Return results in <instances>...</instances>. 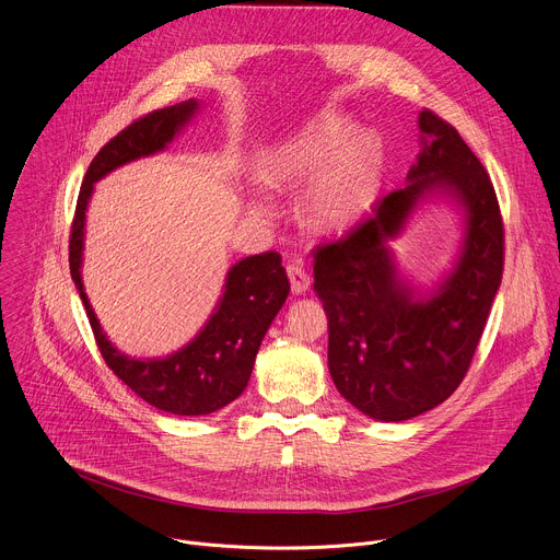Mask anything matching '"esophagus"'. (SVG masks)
I'll list each match as a JSON object with an SVG mask.
<instances>
[{"instance_id":"esophagus-1","label":"esophagus","mask_w":560,"mask_h":560,"mask_svg":"<svg viewBox=\"0 0 560 560\" xmlns=\"http://www.w3.org/2000/svg\"><path fill=\"white\" fill-rule=\"evenodd\" d=\"M287 276H289V282H291V291L295 295H304L308 289H311V278L308 273L304 271V267L300 265H289L287 267Z\"/></svg>"}]
</instances>
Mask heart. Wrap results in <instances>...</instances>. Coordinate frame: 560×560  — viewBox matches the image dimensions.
Segmentation results:
<instances>
[{"mask_svg":"<svg viewBox=\"0 0 560 560\" xmlns=\"http://www.w3.org/2000/svg\"><path fill=\"white\" fill-rule=\"evenodd\" d=\"M383 166V144L374 129L324 116L269 147L258 164L262 186L295 190L304 183L298 214L313 234H341L372 208ZM265 212L260 197L249 201Z\"/></svg>","mask_w":560,"mask_h":560,"instance_id":"heart-1","label":"heart"}]
</instances>
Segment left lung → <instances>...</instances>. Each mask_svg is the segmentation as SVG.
<instances>
[{
  "mask_svg": "<svg viewBox=\"0 0 560 560\" xmlns=\"http://www.w3.org/2000/svg\"><path fill=\"white\" fill-rule=\"evenodd\" d=\"M418 129L420 153L407 184L343 238L313 252L335 387L383 422L416 418L457 389L503 271V223L488 173L435 114L420 112ZM435 198L460 212L463 241L452 269L422 290L401 276L390 241Z\"/></svg>",
  "mask_w": 560,
  "mask_h": 560,
  "instance_id": "1",
  "label": "left lung"
}]
</instances>
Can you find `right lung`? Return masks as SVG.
<instances>
[{
    "mask_svg": "<svg viewBox=\"0 0 560 560\" xmlns=\"http://www.w3.org/2000/svg\"><path fill=\"white\" fill-rule=\"evenodd\" d=\"M199 109L201 101L197 98L158 109L107 142L83 179L70 238L72 280L85 304L101 354L114 374L142 400L175 416H206L243 394L262 337L291 291L280 254H256L230 267L212 315L184 348L166 357L138 359L118 350L103 330L85 293L81 271L85 219L94 184L125 164L166 151Z\"/></svg>",
    "mask_w": 560,
    "mask_h": 560,
    "instance_id": "obj_1",
    "label": "right lung"
}]
</instances>
